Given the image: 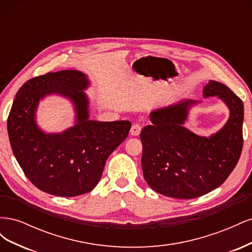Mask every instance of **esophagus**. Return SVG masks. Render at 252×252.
<instances>
[{"mask_svg":"<svg viewBox=\"0 0 252 252\" xmlns=\"http://www.w3.org/2000/svg\"><path fill=\"white\" fill-rule=\"evenodd\" d=\"M141 130H142V127L139 124H133L130 129V134L133 136H138L141 133Z\"/></svg>","mask_w":252,"mask_h":252,"instance_id":"esophagus-1","label":"esophagus"}]
</instances>
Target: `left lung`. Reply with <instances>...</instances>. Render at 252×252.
<instances>
[{"mask_svg":"<svg viewBox=\"0 0 252 252\" xmlns=\"http://www.w3.org/2000/svg\"><path fill=\"white\" fill-rule=\"evenodd\" d=\"M217 96L229 110L225 125L208 136L185 127L202 101L180 100L150 112L141 131L144 179L155 191L175 199H194L218 188L239 162L243 148L244 105L224 84L210 80L203 97Z\"/></svg>","mask_w":252,"mask_h":252,"instance_id":"8db88e82","label":"left lung"}]
</instances>
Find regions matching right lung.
I'll return each instance as SVG.
<instances>
[{
    "label": "right lung",
    "instance_id": "add662e5",
    "mask_svg": "<svg viewBox=\"0 0 252 252\" xmlns=\"http://www.w3.org/2000/svg\"><path fill=\"white\" fill-rule=\"evenodd\" d=\"M87 74L61 70L30 79L14 98L7 121L13 155L32 184L58 196H77L100 181L111 152L130 130L129 121L90 120ZM49 95L65 97L75 111L74 126L46 133L37 124L38 104Z\"/></svg>",
    "mask_w": 252,
    "mask_h": 252
}]
</instances>
